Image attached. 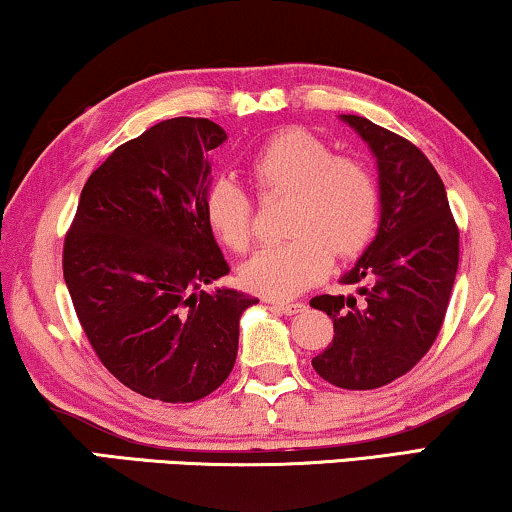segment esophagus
Segmentation results:
<instances>
[{
    "label": "esophagus",
    "mask_w": 512,
    "mask_h": 512,
    "mask_svg": "<svg viewBox=\"0 0 512 512\" xmlns=\"http://www.w3.org/2000/svg\"><path fill=\"white\" fill-rule=\"evenodd\" d=\"M272 307H277V310H282L284 314H298V312H305V303H284V300H272L270 303Z\"/></svg>",
    "instance_id": "esophagus-1"
}]
</instances>
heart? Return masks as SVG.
Masks as SVG:
<instances>
[{
  "label": "heart",
  "instance_id": "b5f03b06",
  "mask_svg": "<svg viewBox=\"0 0 512 512\" xmlns=\"http://www.w3.org/2000/svg\"><path fill=\"white\" fill-rule=\"evenodd\" d=\"M249 174L261 193H291L286 207L289 240L265 244L242 265L249 291L291 298L319 282L333 256L354 258L373 242L380 226V188L366 165L340 158L307 130H282L249 158ZM205 219L214 235L235 251L254 237V202L233 177L221 174L205 191Z\"/></svg>",
  "mask_w": 512,
  "mask_h": 512
}]
</instances>
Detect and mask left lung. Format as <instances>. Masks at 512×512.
Returning a JSON list of instances; mask_svg holds the SVG:
<instances>
[{
	"mask_svg": "<svg viewBox=\"0 0 512 512\" xmlns=\"http://www.w3.org/2000/svg\"><path fill=\"white\" fill-rule=\"evenodd\" d=\"M377 160L380 228L342 284L352 296H317L333 342L312 359L326 382L377 389L415 368L443 326L459 265V228L429 158L363 116H340Z\"/></svg>",
	"mask_w": 512,
	"mask_h": 512,
	"instance_id": "1",
	"label": "left lung"
}]
</instances>
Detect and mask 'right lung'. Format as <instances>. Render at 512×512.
I'll list each match as a JSON object with an SVG mask.
<instances>
[{"mask_svg": "<svg viewBox=\"0 0 512 512\" xmlns=\"http://www.w3.org/2000/svg\"><path fill=\"white\" fill-rule=\"evenodd\" d=\"M209 118H170L118 146L81 191L62 272L97 359L163 403L200 401L235 366L240 317L256 298L205 291L230 268L205 219Z\"/></svg>", "mask_w": 512, "mask_h": 512, "instance_id": "obj_1", "label": "right lung"}]
</instances>
